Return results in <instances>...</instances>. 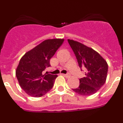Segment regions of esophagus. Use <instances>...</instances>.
<instances>
[{
  "mask_svg": "<svg viewBox=\"0 0 123 123\" xmlns=\"http://www.w3.org/2000/svg\"><path fill=\"white\" fill-rule=\"evenodd\" d=\"M62 74L63 76H65V78H69V77L70 76L69 74Z\"/></svg>",
  "mask_w": 123,
  "mask_h": 123,
  "instance_id": "esophagus-1",
  "label": "esophagus"
}]
</instances>
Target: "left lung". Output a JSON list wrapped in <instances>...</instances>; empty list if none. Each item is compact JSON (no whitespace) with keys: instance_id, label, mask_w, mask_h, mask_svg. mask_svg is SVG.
Returning <instances> with one entry per match:
<instances>
[{"instance_id":"1","label":"left lung","mask_w":123,"mask_h":123,"mask_svg":"<svg viewBox=\"0 0 123 123\" xmlns=\"http://www.w3.org/2000/svg\"><path fill=\"white\" fill-rule=\"evenodd\" d=\"M68 41L76 55L79 67L86 71V76L79 79V87L73 91L81 95L95 94L106 81L108 64L93 49L74 40L68 39Z\"/></svg>"}]
</instances>
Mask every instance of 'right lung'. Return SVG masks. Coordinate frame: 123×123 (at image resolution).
Returning <instances> with one entry per match:
<instances>
[{"label": "right lung", "mask_w": 123, "mask_h": 123, "mask_svg": "<svg viewBox=\"0 0 123 123\" xmlns=\"http://www.w3.org/2000/svg\"><path fill=\"white\" fill-rule=\"evenodd\" d=\"M63 42L64 39L45 40L21 57L16 76L28 95L41 97L53 87L57 75L44 74L43 71L50 66V60Z\"/></svg>", "instance_id": "obj_1"}]
</instances>
